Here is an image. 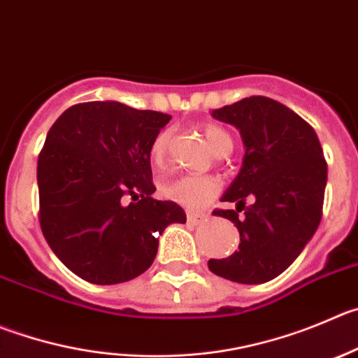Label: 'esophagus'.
<instances>
[{
    "instance_id": "esophagus-1",
    "label": "esophagus",
    "mask_w": 358,
    "mask_h": 358,
    "mask_svg": "<svg viewBox=\"0 0 358 358\" xmlns=\"http://www.w3.org/2000/svg\"><path fill=\"white\" fill-rule=\"evenodd\" d=\"M187 220H189L190 224H201V222L206 220V215L199 212H187Z\"/></svg>"
}]
</instances>
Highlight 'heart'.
I'll return each instance as SVG.
<instances>
[{
	"label": "heart",
	"instance_id": "heart-1",
	"mask_svg": "<svg viewBox=\"0 0 358 358\" xmlns=\"http://www.w3.org/2000/svg\"><path fill=\"white\" fill-rule=\"evenodd\" d=\"M205 138L215 155H222V153L233 150L231 136L224 129H220V127H206ZM169 143H171V130H162L153 139L152 146H150V157L159 166L164 162L166 155H168ZM162 192L166 198L173 199L175 203H180V205L187 206L190 210H198L205 206L219 192V183L213 178H208V176L185 175L166 183L162 187Z\"/></svg>",
	"mask_w": 358,
	"mask_h": 358
}]
</instances>
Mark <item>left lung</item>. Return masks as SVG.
Wrapping results in <instances>:
<instances>
[{"mask_svg":"<svg viewBox=\"0 0 358 358\" xmlns=\"http://www.w3.org/2000/svg\"><path fill=\"white\" fill-rule=\"evenodd\" d=\"M212 116L238 129L245 153L220 198L236 208L213 212L236 226L238 250L210 259L208 268L240 285H262L285 272L318 229L327 187L322 145L306 120L268 96H247Z\"/></svg>","mask_w":358,"mask_h":358,"instance_id":"1","label":"left lung"}]
</instances>
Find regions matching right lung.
Masks as SVG:
<instances>
[{"mask_svg": "<svg viewBox=\"0 0 358 358\" xmlns=\"http://www.w3.org/2000/svg\"><path fill=\"white\" fill-rule=\"evenodd\" d=\"M169 120L99 100L69 108L48 132L36 166L40 228L81 279L118 285L141 275L164 229L187 220L175 201L152 198L150 146Z\"/></svg>", "mask_w": 358, "mask_h": 358, "instance_id": "1", "label": "right lung"}]
</instances>
